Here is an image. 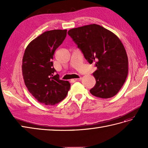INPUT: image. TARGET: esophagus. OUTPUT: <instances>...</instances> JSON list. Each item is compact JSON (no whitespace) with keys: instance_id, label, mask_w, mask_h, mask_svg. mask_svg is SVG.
<instances>
[{"instance_id":"1","label":"esophagus","mask_w":148,"mask_h":148,"mask_svg":"<svg viewBox=\"0 0 148 148\" xmlns=\"http://www.w3.org/2000/svg\"><path fill=\"white\" fill-rule=\"evenodd\" d=\"M81 79V77L80 78H76V79H74L73 81H80Z\"/></svg>"}]
</instances>
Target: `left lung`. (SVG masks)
Instances as JSON below:
<instances>
[{
  "instance_id": "1",
  "label": "left lung",
  "mask_w": 148,
  "mask_h": 148,
  "mask_svg": "<svg viewBox=\"0 0 148 148\" xmlns=\"http://www.w3.org/2000/svg\"><path fill=\"white\" fill-rule=\"evenodd\" d=\"M68 34L90 64L97 69L93 74L96 84L90 90L102 99L114 97L125 82L128 72L126 50L118 36L97 24L74 28Z\"/></svg>"
}]
</instances>
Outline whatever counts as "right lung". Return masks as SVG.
Returning a JSON list of instances; mask_svg holds the SVG:
<instances>
[{
    "label": "right lung",
    "mask_w": 148,
    "mask_h": 148,
    "mask_svg": "<svg viewBox=\"0 0 148 148\" xmlns=\"http://www.w3.org/2000/svg\"><path fill=\"white\" fill-rule=\"evenodd\" d=\"M67 30L46 31L31 41L25 50L22 73L25 84L37 101L53 106L64 100L70 89L67 81L55 74L52 60L55 50L62 45Z\"/></svg>",
    "instance_id": "obj_1"
}]
</instances>
